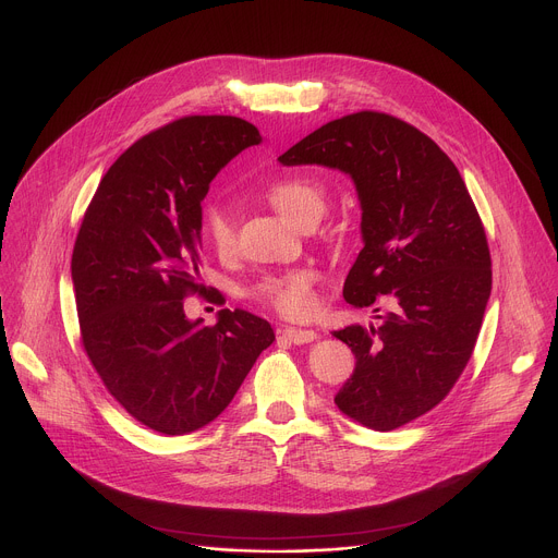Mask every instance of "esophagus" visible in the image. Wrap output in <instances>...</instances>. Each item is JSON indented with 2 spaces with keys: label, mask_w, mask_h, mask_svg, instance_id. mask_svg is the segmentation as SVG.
I'll return each mask as SVG.
<instances>
[{
  "label": "esophagus",
  "mask_w": 558,
  "mask_h": 558,
  "mask_svg": "<svg viewBox=\"0 0 558 558\" xmlns=\"http://www.w3.org/2000/svg\"><path fill=\"white\" fill-rule=\"evenodd\" d=\"M279 335L283 339H288L290 343H296V345H303V343H311L317 339V332L315 330H305V328H283L279 330Z\"/></svg>",
  "instance_id": "1"
}]
</instances>
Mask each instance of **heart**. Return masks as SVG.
Listing matches in <instances>:
<instances>
[{"label":"heart","instance_id":"1","mask_svg":"<svg viewBox=\"0 0 558 558\" xmlns=\"http://www.w3.org/2000/svg\"><path fill=\"white\" fill-rule=\"evenodd\" d=\"M266 197L294 226L319 221L326 210V189L322 181L305 174L272 181L266 189ZM202 232L217 255L226 257L232 253L234 226L221 206H204ZM245 296L270 307L286 319H301L313 315L317 307V272L313 268L268 272L245 286Z\"/></svg>","mask_w":558,"mask_h":558}]
</instances>
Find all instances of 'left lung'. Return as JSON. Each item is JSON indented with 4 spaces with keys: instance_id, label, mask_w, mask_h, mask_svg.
Instances as JSON below:
<instances>
[{
    "instance_id": "8db88e82",
    "label": "left lung",
    "mask_w": 558,
    "mask_h": 558,
    "mask_svg": "<svg viewBox=\"0 0 558 558\" xmlns=\"http://www.w3.org/2000/svg\"><path fill=\"white\" fill-rule=\"evenodd\" d=\"M279 161L339 168L356 185L363 251L343 299L363 307L388 294L397 311L379 328L335 332L356 359L335 403L369 429L401 427L439 405L472 356L492 290L476 206L435 142L377 110L328 121Z\"/></svg>"
}]
</instances>
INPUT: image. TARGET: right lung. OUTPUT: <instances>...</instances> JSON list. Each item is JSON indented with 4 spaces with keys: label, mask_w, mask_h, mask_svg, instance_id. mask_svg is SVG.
<instances>
[{
    "label": "right lung",
    "mask_w": 558,
    "mask_h": 558,
    "mask_svg": "<svg viewBox=\"0 0 558 558\" xmlns=\"http://www.w3.org/2000/svg\"><path fill=\"white\" fill-rule=\"evenodd\" d=\"M262 142L239 117H181L137 140L108 168L77 232L71 272L82 345L114 401L142 425L179 437L215 421L257 356L270 324L223 311L191 322L199 277L202 202L243 148Z\"/></svg>",
    "instance_id": "right-lung-1"
}]
</instances>
